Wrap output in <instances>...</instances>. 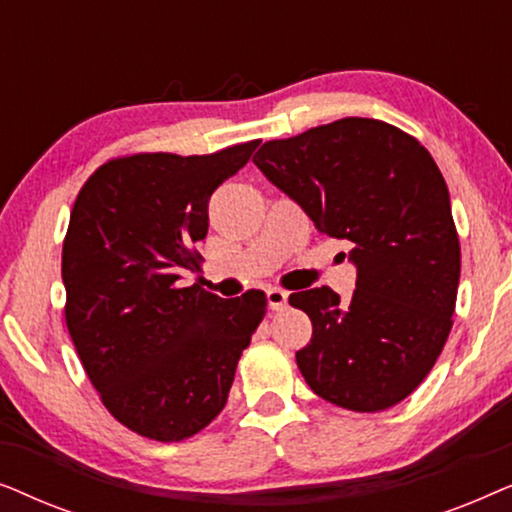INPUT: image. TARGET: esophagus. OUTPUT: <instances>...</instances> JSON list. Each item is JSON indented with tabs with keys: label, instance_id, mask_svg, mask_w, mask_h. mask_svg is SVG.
<instances>
[{
	"label": "esophagus",
	"instance_id": "esophagus-1",
	"mask_svg": "<svg viewBox=\"0 0 512 512\" xmlns=\"http://www.w3.org/2000/svg\"><path fill=\"white\" fill-rule=\"evenodd\" d=\"M268 303L272 310H282V307L289 303V293L284 289H268Z\"/></svg>",
	"mask_w": 512,
	"mask_h": 512
}]
</instances>
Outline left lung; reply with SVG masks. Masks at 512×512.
Instances as JSON below:
<instances>
[{
    "instance_id": "1",
    "label": "left lung",
    "mask_w": 512,
    "mask_h": 512,
    "mask_svg": "<svg viewBox=\"0 0 512 512\" xmlns=\"http://www.w3.org/2000/svg\"><path fill=\"white\" fill-rule=\"evenodd\" d=\"M258 170L310 216L319 233L352 242L356 289L291 293L312 319L296 354L314 394L377 412L415 391L452 328L461 249L450 193L431 153L394 125L340 118L265 142Z\"/></svg>"
}]
</instances>
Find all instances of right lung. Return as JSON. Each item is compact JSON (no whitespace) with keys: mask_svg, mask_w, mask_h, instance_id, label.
<instances>
[{"mask_svg":"<svg viewBox=\"0 0 512 512\" xmlns=\"http://www.w3.org/2000/svg\"><path fill=\"white\" fill-rule=\"evenodd\" d=\"M256 146L109 160L74 202L62 244L69 335L107 410L144 438L177 443L219 415L268 310L261 291L219 298L179 284L198 270L209 198Z\"/></svg>","mask_w":512,"mask_h":512,"instance_id":"1","label":"right lung"}]
</instances>
